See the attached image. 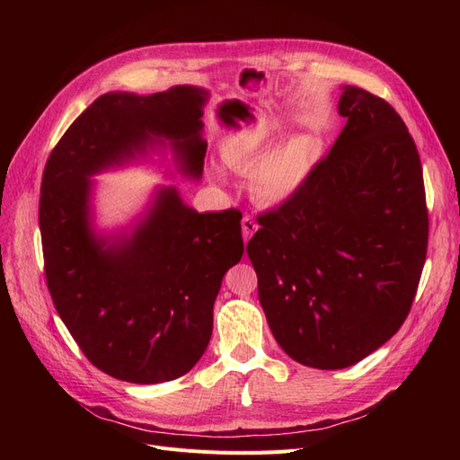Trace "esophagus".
I'll return each instance as SVG.
<instances>
[{
  "label": "esophagus",
  "instance_id": "esophagus-1",
  "mask_svg": "<svg viewBox=\"0 0 460 460\" xmlns=\"http://www.w3.org/2000/svg\"><path fill=\"white\" fill-rule=\"evenodd\" d=\"M259 230V225H257V222L252 218V217H243L242 218V232H243V238H245V242L249 240V238H252V235L255 234Z\"/></svg>",
  "mask_w": 460,
  "mask_h": 460
}]
</instances>
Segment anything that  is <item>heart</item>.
Returning <instances> with one entry per match:
<instances>
[{"instance_id": "obj_1", "label": "heart", "mask_w": 460, "mask_h": 460, "mask_svg": "<svg viewBox=\"0 0 460 460\" xmlns=\"http://www.w3.org/2000/svg\"><path fill=\"white\" fill-rule=\"evenodd\" d=\"M278 117L249 124L226 137L222 161L249 176L253 198L264 205H282L296 198L313 176L320 157V137L307 130L286 137Z\"/></svg>"}]
</instances>
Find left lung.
Instances as JSON below:
<instances>
[{
  "label": "left lung",
  "instance_id": "1",
  "mask_svg": "<svg viewBox=\"0 0 460 460\" xmlns=\"http://www.w3.org/2000/svg\"><path fill=\"white\" fill-rule=\"evenodd\" d=\"M345 127L309 182L247 243L259 301L297 363L338 370L405 323L428 247L419 151L395 109L341 86Z\"/></svg>",
  "mask_w": 460,
  "mask_h": 460
}]
</instances>
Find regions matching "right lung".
I'll use <instances>...</instances> for the list:
<instances>
[{
    "mask_svg": "<svg viewBox=\"0 0 460 460\" xmlns=\"http://www.w3.org/2000/svg\"><path fill=\"white\" fill-rule=\"evenodd\" d=\"M207 100L198 86L97 97L55 146L41 178L53 305L90 363L117 380L161 384L196 367L222 278L243 255L242 213H198L171 184L153 188L124 226L100 228L93 176L153 157L164 166L171 155L180 176L199 180Z\"/></svg>",
    "mask_w": 460,
    "mask_h": 460,
    "instance_id": "1",
    "label": "right lung"
}]
</instances>
